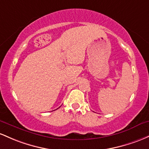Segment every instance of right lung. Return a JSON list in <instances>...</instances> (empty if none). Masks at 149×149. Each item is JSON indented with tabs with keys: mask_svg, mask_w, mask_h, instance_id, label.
Instances as JSON below:
<instances>
[{
	"mask_svg": "<svg viewBox=\"0 0 149 149\" xmlns=\"http://www.w3.org/2000/svg\"><path fill=\"white\" fill-rule=\"evenodd\" d=\"M59 108H60V107H59Z\"/></svg>",
	"mask_w": 149,
	"mask_h": 149,
	"instance_id": "add662e5",
	"label": "right lung"
}]
</instances>
